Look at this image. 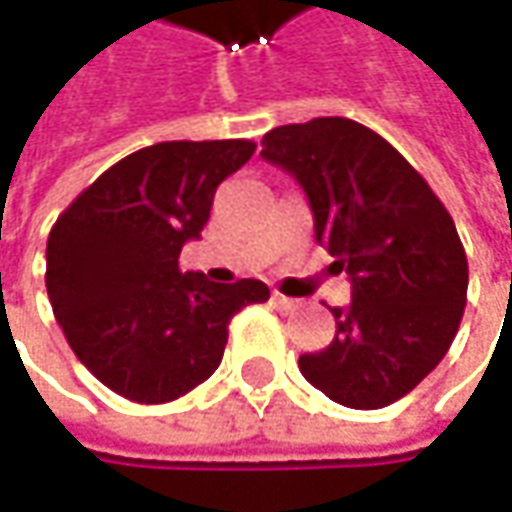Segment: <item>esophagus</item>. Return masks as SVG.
I'll return each instance as SVG.
<instances>
[{
  "mask_svg": "<svg viewBox=\"0 0 512 512\" xmlns=\"http://www.w3.org/2000/svg\"><path fill=\"white\" fill-rule=\"evenodd\" d=\"M275 303H278L283 312H295V309H298V300L286 298V295H280V292H275Z\"/></svg>",
  "mask_w": 512,
  "mask_h": 512,
  "instance_id": "1",
  "label": "esophagus"
}]
</instances>
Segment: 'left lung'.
<instances>
[{
  "instance_id": "8db88e82",
  "label": "left lung",
  "mask_w": 512,
  "mask_h": 512,
  "mask_svg": "<svg viewBox=\"0 0 512 512\" xmlns=\"http://www.w3.org/2000/svg\"><path fill=\"white\" fill-rule=\"evenodd\" d=\"M260 145L303 186L318 243L352 280V303L332 306V344L300 355V372L344 407H389L456 338L470 278L456 223L430 183L355 120L280 125Z\"/></svg>"
}]
</instances>
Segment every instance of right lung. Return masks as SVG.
<instances>
[{
	"label": "right lung",
	"instance_id": "add662e5",
	"mask_svg": "<svg viewBox=\"0 0 512 512\" xmlns=\"http://www.w3.org/2000/svg\"><path fill=\"white\" fill-rule=\"evenodd\" d=\"M252 140L140 148L77 194L48 234L45 286L79 361L137 404H166L220 367L229 321L269 300L263 280L212 283L180 269L209 223L217 186Z\"/></svg>",
	"mask_w": 512,
	"mask_h": 512
}]
</instances>
